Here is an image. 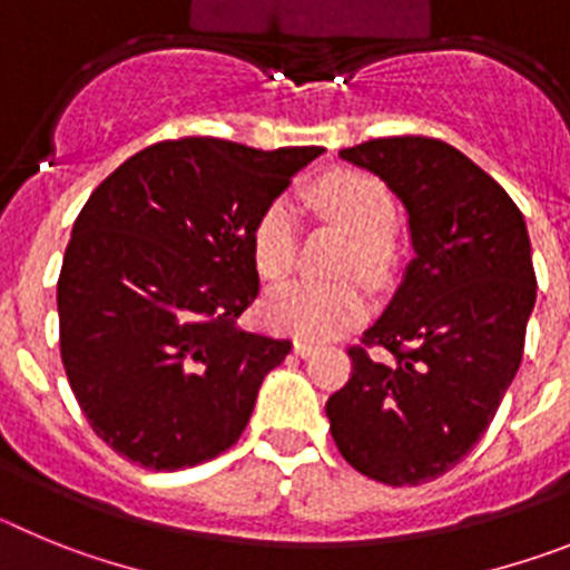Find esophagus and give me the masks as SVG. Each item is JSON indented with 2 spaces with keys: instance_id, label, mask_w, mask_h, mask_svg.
I'll return each instance as SVG.
<instances>
[{
  "instance_id": "1",
  "label": "esophagus",
  "mask_w": 570,
  "mask_h": 570,
  "mask_svg": "<svg viewBox=\"0 0 570 570\" xmlns=\"http://www.w3.org/2000/svg\"><path fill=\"white\" fill-rule=\"evenodd\" d=\"M294 354H296V356H302V360H305V356L316 354V345H314V342H305V340H294Z\"/></svg>"
}]
</instances>
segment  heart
I'll use <instances>...</instances> for the list:
<instances>
[{"mask_svg": "<svg viewBox=\"0 0 570 570\" xmlns=\"http://www.w3.org/2000/svg\"><path fill=\"white\" fill-rule=\"evenodd\" d=\"M308 199L322 216L354 236L342 271L382 282L391 271V234L396 228V203L391 190L365 170L340 168L320 176ZM256 271L265 279L288 276L299 250V225L285 199H274L256 216L250 230ZM367 291L360 282H291L271 291L262 302V316L274 331L302 340H331L354 325L367 311Z\"/></svg>", "mask_w": 570, "mask_h": 570, "instance_id": "b5f03b06", "label": "heart"}]
</instances>
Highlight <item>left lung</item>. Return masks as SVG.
I'll use <instances>...</instances> for the list:
<instances>
[{
	"label": "left lung",
	"instance_id": "obj_1",
	"mask_svg": "<svg viewBox=\"0 0 570 570\" xmlns=\"http://www.w3.org/2000/svg\"><path fill=\"white\" fill-rule=\"evenodd\" d=\"M340 156L400 196L414 259L347 347L354 367L325 414L347 465L422 485L471 454L520 367L537 302L531 239L502 185L442 139L387 136Z\"/></svg>",
	"mask_w": 570,
	"mask_h": 570
}]
</instances>
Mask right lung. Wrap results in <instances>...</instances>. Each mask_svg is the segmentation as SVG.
I'll use <instances>...</instances> for the list:
<instances>
[{
	"label": "right lung",
	"instance_id": "right-lung-1",
	"mask_svg": "<svg viewBox=\"0 0 570 570\" xmlns=\"http://www.w3.org/2000/svg\"><path fill=\"white\" fill-rule=\"evenodd\" d=\"M322 148L185 136L139 150L73 223L59 351L88 425L116 454L179 471L228 451L291 340L236 328L259 296L250 230Z\"/></svg>",
	"mask_w": 570,
	"mask_h": 570
}]
</instances>
